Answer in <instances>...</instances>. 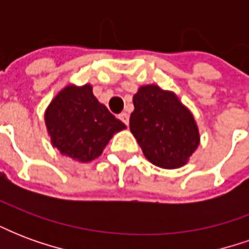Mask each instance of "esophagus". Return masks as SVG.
Wrapping results in <instances>:
<instances>
[{
	"mask_svg": "<svg viewBox=\"0 0 249 249\" xmlns=\"http://www.w3.org/2000/svg\"><path fill=\"white\" fill-rule=\"evenodd\" d=\"M119 119L124 123L125 125H128L129 124V114L128 113H125V112H123V113H120L119 114Z\"/></svg>",
	"mask_w": 249,
	"mask_h": 249,
	"instance_id": "esophagus-1",
	"label": "esophagus"
}]
</instances>
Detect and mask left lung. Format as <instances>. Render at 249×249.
Returning <instances> with one entry per match:
<instances>
[{"mask_svg": "<svg viewBox=\"0 0 249 249\" xmlns=\"http://www.w3.org/2000/svg\"><path fill=\"white\" fill-rule=\"evenodd\" d=\"M133 105L129 128L144 156L165 169L185 165L200 144L191 110L175 93L157 85L141 87L133 96Z\"/></svg>", "mask_w": 249, "mask_h": 249, "instance_id": "left-lung-1", "label": "left lung"}]
</instances>
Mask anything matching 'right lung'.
<instances>
[{
    "mask_svg": "<svg viewBox=\"0 0 249 249\" xmlns=\"http://www.w3.org/2000/svg\"><path fill=\"white\" fill-rule=\"evenodd\" d=\"M45 124L52 145L80 162L97 159L114 133L126 128L98 103L89 84L64 88L46 109Z\"/></svg>",
    "mask_w": 249,
    "mask_h": 249,
    "instance_id": "right-lung-1",
    "label": "right lung"
}]
</instances>
